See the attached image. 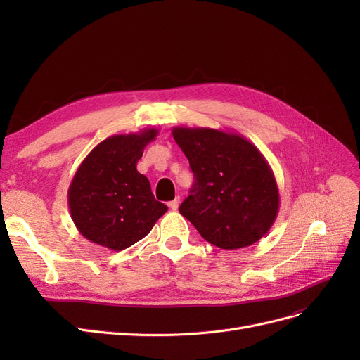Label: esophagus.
<instances>
[{"instance_id":"obj_1","label":"esophagus","mask_w":360,"mask_h":360,"mask_svg":"<svg viewBox=\"0 0 360 360\" xmlns=\"http://www.w3.org/2000/svg\"><path fill=\"white\" fill-rule=\"evenodd\" d=\"M179 204H180V198H179V197H176V200H172V201H169V202H168V207H169L171 210L176 212V210L179 209Z\"/></svg>"}]
</instances>
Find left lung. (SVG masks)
<instances>
[{"mask_svg":"<svg viewBox=\"0 0 360 360\" xmlns=\"http://www.w3.org/2000/svg\"><path fill=\"white\" fill-rule=\"evenodd\" d=\"M195 183L180 205L207 242L246 248L266 236L279 212V189L269 162L245 136L210 127H174Z\"/></svg>","mask_w":360,"mask_h":360,"instance_id":"1","label":"left lung"}]
</instances>
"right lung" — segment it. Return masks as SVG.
<instances>
[{"label": "right lung", "mask_w": 360, "mask_h": 360, "mask_svg": "<svg viewBox=\"0 0 360 360\" xmlns=\"http://www.w3.org/2000/svg\"><path fill=\"white\" fill-rule=\"evenodd\" d=\"M158 134L151 127L106 138L76 169L68 201L73 224L86 240L123 250L144 238L167 213L168 207L156 201L148 179L136 169Z\"/></svg>", "instance_id": "obj_1"}]
</instances>
